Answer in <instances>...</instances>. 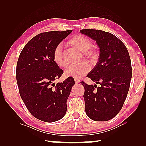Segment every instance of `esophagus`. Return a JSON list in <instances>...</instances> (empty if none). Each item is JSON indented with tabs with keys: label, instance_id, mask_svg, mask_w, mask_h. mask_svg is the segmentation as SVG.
Wrapping results in <instances>:
<instances>
[{
	"label": "esophagus",
	"instance_id": "1",
	"mask_svg": "<svg viewBox=\"0 0 146 146\" xmlns=\"http://www.w3.org/2000/svg\"><path fill=\"white\" fill-rule=\"evenodd\" d=\"M74 81H75V83H76V84H78L80 82V80L79 79H77V78H75Z\"/></svg>",
	"mask_w": 146,
	"mask_h": 146
}]
</instances>
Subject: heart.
I'll list each match as a JSON object with an SVG mask.
<instances>
[{"label":"heart","instance_id":"1","mask_svg":"<svg viewBox=\"0 0 146 146\" xmlns=\"http://www.w3.org/2000/svg\"><path fill=\"white\" fill-rule=\"evenodd\" d=\"M67 44L75 48L82 52L83 57L90 62H94L98 57V53L96 50L92 48L93 44L91 40L85 36L76 35L74 36L67 42ZM53 59L54 62L61 68L66 66V63L64 58V52L62 46L60 44L57 45L54 50ZM90 66L86 62H83L77 65L69 66L66 68L64 74L66 76L74 78H81L90 71Z\"/></svg>","mask_w":146,"mask_h":146}]
</instances>
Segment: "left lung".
<instances>
[{"mask_svg":"<svg viewBox=\"0 0 146 146\" xmlns=\"http://www.w3.org/2000/svg\"><path fill=\"white\" fill-rule=\"evenodd\" d=\"M80 33L96 41L100 48L98 62L87 77L101 86L81 82L86 113L94 121L110 120L121 110L128 93L132 76L130 57L124 44L112 34L94 29Z\"/></svg>","mask_w":146,"mask_h":146,"instance_id":"obj_1","label":"left lung"}]
</instances>
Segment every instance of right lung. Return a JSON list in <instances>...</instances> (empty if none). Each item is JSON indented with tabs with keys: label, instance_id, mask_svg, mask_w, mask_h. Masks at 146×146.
Segmentation results:
<instances>
[{
	"label": "right lung",
	"instance_id": "obj_1",
	"mask_svg": "<svg viewBox=\"0 0 146 146\" xmlns=\"http://www.w3.org/2000/svg\"><path fill=\"white\" fill-rule=\"evenodd\" d=\"M72 31L40 33L29 41L20 54L17 65L19 93L30 113L46 122L62 118L68 98L75 84L73 78L54 81L63 70L54 62V50Z\"/></svg>",
	"mask_w": 146,
	"mask_h": 146
}]
</instances>
